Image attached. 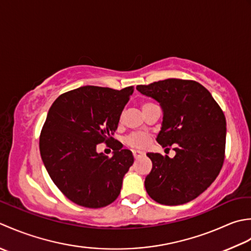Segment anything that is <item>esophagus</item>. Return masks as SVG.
I'll use <instances>...</instances> for the list:
<instances>
[{
	"instance_id": "1",
	"label": "esophagus",
	"mask_w": 251,
	"mask_h": 251,
	"mask_svg": "<svg viewBox=\"0 0 251 251\" xmlns=\"http://www.w3.org/2000/svg\"><path fill=\"white\" fill-rule=\"evenodd\" d=\"M143 155L142 151H133V157L135 158V159H137V158H141Z\"/></svg>"
}]
</instances>
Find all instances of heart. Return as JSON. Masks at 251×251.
I'll return each mask as SVG.
<instances>
[{
    "label": "heart",
    "mask_w": 251,
    "mask_h": 251,
    "mask_svg": "<svg viewBox=\"0 0 251 251\" xmlns=\"http://www.w3.org/2000/svg\"><path fill=\"white\" fill-rule=\"evenodd\" d=\"M150 105H152V104L144 103L142 105V108H145V107ZM126 143L133 148H139V150H142V148H145L150 145L151 136L143 132H133L126 137Z\"/></svg>",
    "instance_id": "heart-1"
}]
</instances>
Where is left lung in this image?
I'll list each match as a JSON object with an SVG mask.
<instances>
[{"label":"left lung","mask_w":251,"mask_h":251,"mask_svg":"<svg viewBox=\"0 0 251 251\" xmlns=\"http://www.w3.org/2000/svg\"><path fill=\"white\" fill-rule=\"evenodd\" d=\"M142 94L159 101L162 126L157 142L173 146L169 158L148 152L152 169L145 188L155 201L177 206L193 201L211 185L226 157V120L204 86L193 80L166 79L137 85Z\"/></svg>","instance_id":"1"}]
</instances>
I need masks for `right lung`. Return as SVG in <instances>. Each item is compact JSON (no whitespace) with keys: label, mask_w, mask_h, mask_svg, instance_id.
Segmentation results:
<instances>
[{"label":"right lung","mask_w":251,"mask_h":251,"mask_svg":"<svg viewBox=\"0 0 251 251\" xmlns=\"http://www.w3.org/2000/svg\"><path fill=\"white\" fill-rule=\"evenodd\" d=\"M133 91L81 86L50 106L40 134L41 157L55 185L79 206L101 208L119 196L134 159L111 135ZM100 142L113 148L112 157L96 151Z\"/></svg>","instance_id":"right-lung-1"}]
</instances>
